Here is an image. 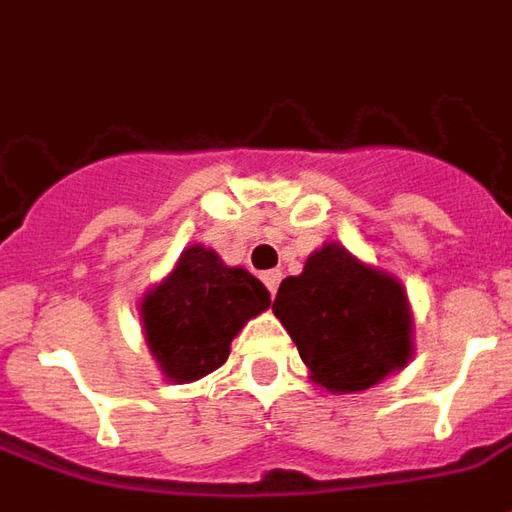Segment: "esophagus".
I'll list each match as a JSON object with an SVG mask.
<instances>
[{"mask_svg":"<svg viewBox=\"0 0 512 512\" xmlns=\"http://www.w3.org/2000/svg\"><path fill=\"white\" fill-rule=\"evenodd\" d=\"M263 282H266V288L271 290V293H277L279 282H282V274H279V271H266V274H263Z\"/></svg>","mask_w":512,"mask_h":512,"instance_id":"esophagus-1","label":"esophagus"}]
</instances>
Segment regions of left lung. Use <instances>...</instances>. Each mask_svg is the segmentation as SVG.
Returning a JSON list of instances; mask_svg holds the SVG:
<instances>
[{"instance_id": "1", "label": "left lung", "mask_w": 512, "mask_h": 512, "mask_svg": "<svg viewBox=\"0 0 512 512\" xmlns=\"http://www.w3.org/2000/svg\"><path fill=\"white\" fill-rule=\"evenodd\" d=\"M274 315L318 386L365 392L411 362L414 312L403 282L329 241L282 279Z\"/></svg>"}]
</instances>
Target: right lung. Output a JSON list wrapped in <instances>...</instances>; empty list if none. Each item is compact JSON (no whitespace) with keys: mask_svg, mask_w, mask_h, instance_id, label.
Returning a JSON list of instances; mask_svg holds the SVG:
<instances>
[{"mask_svg":"<svg viewBox=\"0 0 512 512\" xmlns=\"http://www.w3.org/2000/svg\"><path fill=\"white\" fill-rule=\"evenodd\" d=\"M268 304L271 293L246 268L227 266L211 246L191 244L142 296L139 318L161 373L191 384L227 362L235 334Z\"/></svg>","mask_w":512,"mask_h":512,"instance_id":"right-lung-1","label":"right lung"}]
</instances>
